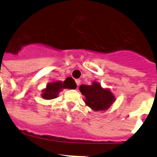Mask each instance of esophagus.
Wrapping results in <instances>:
<instances>
[{
    "label": "esophagus",
    "mask_w": 157,
    "mask_h": 157,
    "mask_svg": "<svg viewBox=\"0 0 157 157\" xmlns=\"http://www.w3.org/2000/svg\"><path fill=\"white\" fill-rule=\"evenodd\" d=\"M75 82H76V85H77V86H78L80 84V79H75Z\"/></svg>",
    "instance_id": "obj_1"
}]
</instances>
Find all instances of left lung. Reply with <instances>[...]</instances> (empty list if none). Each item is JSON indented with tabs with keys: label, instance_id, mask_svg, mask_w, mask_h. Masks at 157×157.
Wrapping results in <instances>:
<instances>
[{
	"label": "left lung",
	"instance_id": "1",
	"mask_svg": "<svg viewBox=\"0 0 157 157\" xmlns=\"http://www.w3.org/2000/svg\"><path fill=\"white\" fill-rule=\"evenodd\" d=\"M79 90L85 96L86 105L94 111L107 110L116 101L112 91L108 88H103L97 82H93L92 85H81Z\"/></svg>",
	"mask_w": 157,
	"mask_h": 157
}]
</instances>
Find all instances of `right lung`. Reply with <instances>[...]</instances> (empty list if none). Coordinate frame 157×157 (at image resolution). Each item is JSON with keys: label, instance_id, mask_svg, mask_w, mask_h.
I'll use <instances>...</instances> for the list:
<instances>
[{"label": "right lung", "instance_id": "obj_1", "mask_svg": "<svg viewBox=\"0 0 157 157\" xmlns=\"http://www.w3.org/2000/svg\"><path fill=\"white\" fill-rule=\"evenodd\" d=\"M77 87L75 82L72 78H67L65 81H56L47 84L46 87L43 89L41 98L45 100H52L56 98L59 93L63 89H75Z\"/></svg>", "mask_w": 157, "mask_h": 157}]
</instances>
